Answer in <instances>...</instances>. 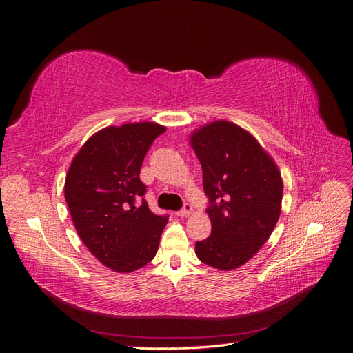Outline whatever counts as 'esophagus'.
<instances>
[{"label":"esophagus","mask_w":353,"mask_h":353,"mask_svg":"<svg viewBox=\"0 0 353 353\" xmlns=\"http://www.w3.org/2000/svg\"><path fill=\"white\" fill-rule=\"evenodd\" d=\"M191 213H193V206H191L190 203H184L183 209L178 210L176 215H178V216H188V215H191Z\"/></svg>","instance_id":"1"}]
</instances>
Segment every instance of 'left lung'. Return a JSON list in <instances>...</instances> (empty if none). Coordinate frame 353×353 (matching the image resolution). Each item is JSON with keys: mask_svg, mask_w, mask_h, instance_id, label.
Instances as JSON below:
<instances>
[{"mask_svg": "<svg viewBox=\"0 0 353 353\" xmlns=\"http://www.w3.org/2000/svg\"><path fill=\"white\" fill-rule=\"evenodd\" d=\"M203 170L212 234L196 241L197 258L231 271L270 239L280 218L283 181L279 168L243 128L212 122L191 137Z\"/></svg>", "mask_w": 353, "mask_h": 353, "instance_id": "8db88e82", "label": "left lung"}]
</instances>
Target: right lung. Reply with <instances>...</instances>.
<instances>
[{"label": "right lung", "mask_w": 353, "mask_h": 353, "mask_svg": "<svg viewBox=\"0 0 353 353\" xmlns=\"http://www.w3.org/2000/svg\"><path fill=\"white\" fill-rule=\"evenodd\" d=\"M165 131L152 122L104 128L82 145L66 175L65 199L74 228L95 258L116 272L141 268L159 249L168 215L148 209L140 170Z\"/></svg>", "instance_id": "obj_1"}]
</instances>
